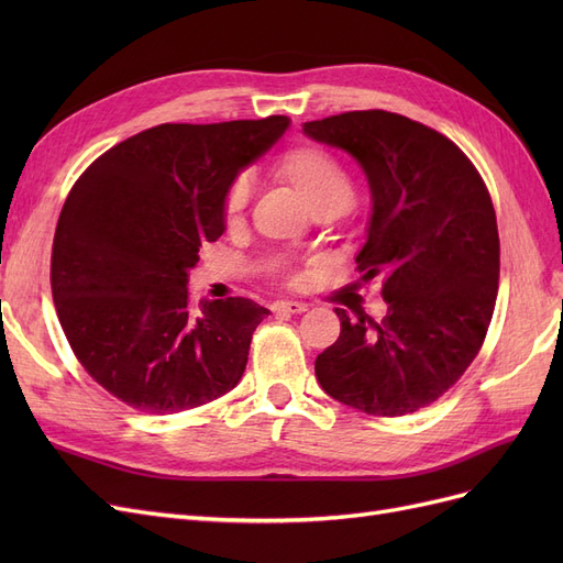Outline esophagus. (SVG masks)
<instances>
[{
    "instance_id": "34e87169",
    "label": "esophagus",
    "mask_w": 563,
    "mask_h": 563,
    "mask_svg": "<svg viewBox=\"0 0 563 563\" xmlns=\"http://www.w3.org/2000/svg\"><path fill=\"white\" fill-rule=\"evenodd\" d=\"M305 310H308V305L305 302H296V300H277L275 305H272V312L275 314H302Z\"/></svg>"
}]
</instances>
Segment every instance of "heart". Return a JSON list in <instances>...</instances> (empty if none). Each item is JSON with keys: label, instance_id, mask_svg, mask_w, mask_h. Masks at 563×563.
Listing matches in <instances>:
<instances>
[{"label": "heart", "instance_id": "1", "mask_svg": "<svg viewBox=\"0 0 563 563\" xmlns=\"http://www.w3.org/2000/svg\"><path fill=\"white\" fill-rule=\"evenodd\" d=\"M275 174L288 183L298 192V197L308 203L310 211L335 209L343 211L352 201V185L331 155L319 147H296L277 159ZM249 201L246 180H234L223 201V218L230 228L242 223V216Z\"/></svg>", "mask_w": 563, "mask_h": 563}]
</instances>
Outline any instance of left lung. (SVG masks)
Instances as JSON below:
<instances>
[{
    "label": "left lung",
    "instance_id": "left-lung-1",
    "mask_svg": "<svg viewBox=\"0 0 563 563\" xmlns=\"http://www.w3.org/2000/svg\"><path fill=\"white\" fill-rule=\"evenodd\" d=\"M308 139L345 150L366 174L371 218L362 279L385 277L387 314L340 317L314 373L335 401L406 416L437 401L479 352L496 308L500 240L482 176L455 143L413 119L362 110L305 122Z\"/></svg>",
    "mask_w": 563,
    "mask_h": 563
}]
</instances>
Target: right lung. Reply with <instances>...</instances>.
Listing matches in <instances>:
<instances>
[{
  "label": "right lung",
  "mask_w": 563,
  "mask_h": 563,
  "mask_svg": "<svg viewBox=\"0 0 563 563\" xmlns=\"http://www.w3.org/2000/svg\"><path fill=\"white\" fill-rule=\"evenodd\" d=\"M291 119L159 124L100 155L65 199L51 291L67 343L89 376L145 413L223 397L269 314L249 298L199 300L187 277L225 232L228 187Z\"/></svg>",
  "instance_id": "add662e5"
}]
</instances>
